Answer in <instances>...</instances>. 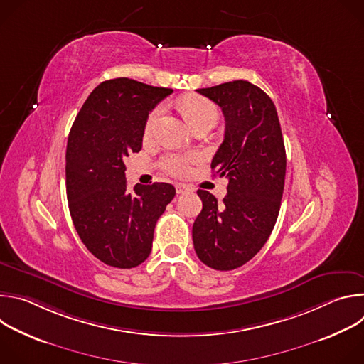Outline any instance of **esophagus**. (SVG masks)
Listing matches in <instances>:
<instances>
[{"label":"esophagus","instance_id":"obj_1","mask_svg":"<svg viewBox=\"0 0 364 364\" xmlns=\"http://www.w3.org/2000/svg\"><path fill=\"white\" fill-rule=\"evenodd\" d=\"M194 188L188 184H184V183H177L176 184V191L177 194H184V193H191Z\"/></svg>","mask_w":364,"mask_h":364}]
</instances>
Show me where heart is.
<instances>
[{
    "label": "heart",
    "instance_id": "heart-1",
    "mask_svg": "<svg viewBox=\"0 0 364 364\" xmlns=\"http://www.w3.org/2000/svg\"><path fill=\"white\" fill-rule=\"evenodd\" d=\"M181 108H183L184 115L193 125V128L207 118L218 119V108L215 103L210 102L209 99L201 97V96H187L181 102ZM163 111H164V107L160 105L149 114V117L146 119V125H145L146 131L152 129V127L155 125V122H157V119L163 114ZM197 160H198L197 155L191 154V152L190 154H168V155H166V157L161 159L160 167L171 176H184L190 171L191 164H194Z\"/></svg>",
    "mask_w": 364,
    "mask_h": 364
}]
</instances>
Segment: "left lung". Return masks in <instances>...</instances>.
<instances>
[{
	"mask_svg": "<svg viewBox=\"0 0 364 364\" xmlns=\"http://www.w3.org/2000/svg\"><path fill=\"white\" fill-rule=\"evenodd\" d=\"M222 108L225 139L212 160L215 174L229 178L223 204L197 190L203 209L193 225L200 261L232 271L262 249L277 223L284 193L287 155L272 99L247 80L197 89Z\"/></svg>",
	"mask_w": 364,
	"mask_h": 364,
	"instance_id": "obj_1",
	"label": "left lung"
}]
</instances>
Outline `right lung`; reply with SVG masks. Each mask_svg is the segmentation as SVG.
<instances>
[{
	"instance_id": "right-lung-1",
	"label": "right lung",
	"mask_w": 364,
	"mask_h": 364,
	"mask_svg": "<svg viewBox=\"0 0 364 364\" xmlns=\"http://www.w3.org/2000/svg\"><path fill=\"white\" fill-rule=\"evenodd\" d=\"M171 93L128 77L105 80L72 125L66 148L70 216L87 250L109 267L129 269L145 261L155 223L176 196L168 183L128 191L124 164L142 148L148 114Z\"/></svg>"
}]
</instances>
